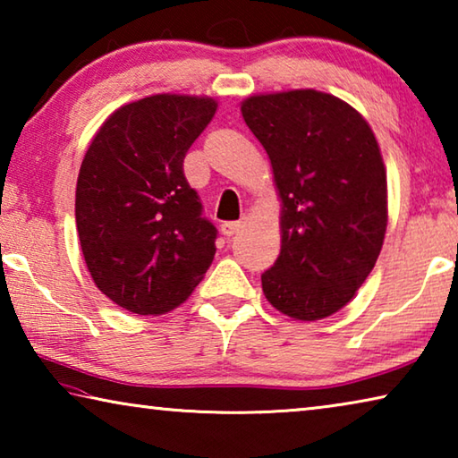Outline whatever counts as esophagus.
<instances>
[{"label": "esophagus", "instance_id": "obj_1", "mask_svg": "<svg viewBox=\"0 0 458 458\" xmlns=\"http://www.w3.org/2000/svg\"><path fill=\"white\" fill-rule=\"evenodd\" d=\"M244 224H246V216H242V218L236 220V222H224L222 224V234L224 236H234L236 232L244 228Z\"/></svg>", "mask_w": 458, "mask_h": 458}]
</instances>
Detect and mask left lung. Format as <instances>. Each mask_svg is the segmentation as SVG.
Returning a JSON list of instances; mask_svg holds the SVG:
<instances>
[{"label": "left lung", "instance_id": "left-lung-1", "mask_svg": "<svg viewBox=\"0 0 458 458\" xmlns=\"http://www.w3.org/2000/svg\"><path fill=\"white\" fill-rule=\"evenodd\" d=\"M240 111L281 199V252L262 293L291 319H325L353 299L384 244L387 182L374 131L345 100L313 89L252 95Z\"/></svg>", "mask_w": 458, "mask_h": 458}]
</instances>
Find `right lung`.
<instances>
[{
	"label": "right lung",
	"mask_w": 458,
	"mask_h": 458,
	"mask_svg": "<svg viewBox=\"0 0 458 458\" xmlns=\"http://www.w3.org/2000/svg\"><path fill=\"white\" fill-rule=\"evenodd\" d=\"M218 100L153 95L108 114L76 182V230L98 291L137 315L180 307L216 254V228L183 175V157Z\"/></svg>",
	"instance_id": "add662e5"
}]
</instances>
